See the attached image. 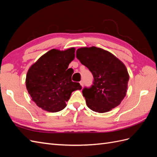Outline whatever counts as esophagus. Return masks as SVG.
Here are the masks:
<instances>
[{"label":"esophagus","mask_w":157,"mask_h":157,"mask_svg":"<svg viewBox=\"0 0 157 157\" xmlns=\"http://www.w3.org/2000/svg\"><path fill=\"white\" fill-rule=\"evenodd\" d=\"M80 84L81 85L82 87H83V86H84V82H83V80H81V81L80 82Z\"/></svg>","instance_id":"obj_1"}]
</instances>
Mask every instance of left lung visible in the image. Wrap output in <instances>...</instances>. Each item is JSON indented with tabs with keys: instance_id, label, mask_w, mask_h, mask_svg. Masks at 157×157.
<instances>
[{
	"instance_id": "left-lung-1",
	"label": "left lung",
	"mask_w": 157,
	"mask_h": 157,
	"mask_svg": "<svg viewBox=\"0 0 157 157\" xmlns=\"http://www.w3.org/2000/svg\"><path fill=\"white\" fill-rule=\"evenodd\" d=\"M77 58L94 77L92 86L82 90L88 108L103 113L120 105L129 80L124 64L111 52L96 46L78 48Z\"/></svg>"
}]
</instances>
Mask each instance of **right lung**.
<instances>
[{
	"label": "right lung",
	"instance_id": "obj_1",
	"mask_svg": "<svg viewBox=\"0 0 157 157\" xmlns=\"http://www.w3.org/2000/svg\"><path fill=\"white\" fill-rule=\"evenodd\" d=\"M75 48L52 49L33 63L26 75V88L32 100L43 110L56 113L66 107L71 93L82 87L67 73Z\"/></svg>",
	"mask_w": 157,
	"mask_h": 157
}]
</instances>
